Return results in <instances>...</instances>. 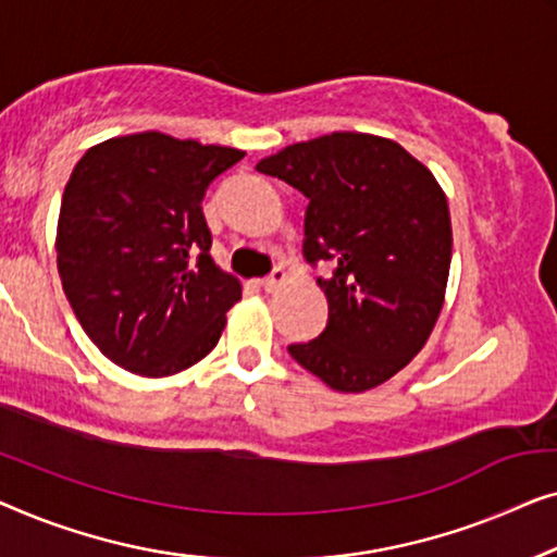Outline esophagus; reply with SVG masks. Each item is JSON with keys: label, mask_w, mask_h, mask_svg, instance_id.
Segmentation results:
<instances>
[{"label": "esophagus", "mask_w": 557, "mask_h": 557, "mask_svg": "<svg viewBox=\"0 0 557 557\" xmlns=\"http://www.w3.org/2000/svg\"><path fill=\"white\" fill-rule=\"evenodd\" d=\"M285 280H287V272L282 270V268H275L268 277L262 280V287L268 289V293H272V289H277V287L285 285Z\"/></svg>", "instance_id": "esophagus-1"}]
</instances>
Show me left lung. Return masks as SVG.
<instances>
[{
    "instance_id": "8db88e82",
    "label": "left lung",
    "mask_w": 557,
    "mask_h": 557,
    "mask_svg": "<svg viewBox=\"0 0 557 557\" xmlns=\"http://www.w3.org/2000/svg\"><path fill=\"white\" fill-rule=\"evenodd\" d=\"M308 197L302 255L333 262L318 285L327 325L289 356L343 394L381 386L424 348L442 312L451 222L442 186L396 140L331 133L257 163Z\"/></svg>"
}]
</instances>
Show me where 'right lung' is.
Segmentation results:
<instances>
[{"mask_svg":"<svg viewBox=\"0 0 557 557\" xmlns=\"http://www.w3.org/2000/svg\"><path fill=\"white\" fill-rule=\"evenodd\" d=\"M242 156L146 131L77 161L62 194L58 272L83 331L115 366L161 379L219 343L242 285L211 260L201 201Z\"/></svg>","mask_w":557,"mask_h":557,"instance_id":"1","label":"right lung"}]
</instances>
